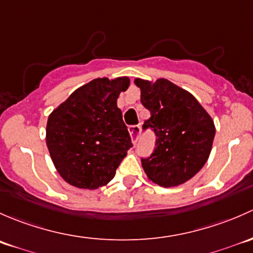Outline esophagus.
I'll return each mask as SVG.
<instances>
[{
    "label": "esophagus",
    "mask_w": 253,
    "mask_h": 253,
    "mask_svg": "<svg viewBox=\"0 0 253 253\" xmlns=\"http://www.w3.org/2000/svg\"><path fill=\"white\" fill-rule=\"evenodd\" d=\"M127 130H129V134L131 136L132 141L136 142L137 137H139L140 132H141V126H127Z\"/></svg>",
    "instance_id": "obj_1"
}]
</instances>
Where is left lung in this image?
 Returning a JSON list of instances; mask_svg holds the SVG:
<instances>
[{
  "instance_id": "1",
  "label": "left lung",
  "mask_w": 253,
  "mask_h": 253,
  "mask_svg": "<svg viewBox=\"0 0 253 253\" xmlns=\"http://www.w3.org/2000/svg\"><path fill=\"white\" fill-rule=\"evenodd\" d=\"M141 103L150 111L142 129L156 135L155 151L141 158L146 175L163 187L178 186L196 175L210 157L215 127L196 98L167 79H135Z\"/></svg>"
}]
</instances>
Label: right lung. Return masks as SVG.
Returning <instances> with one entry per match:
<instances>
[{
    "mask_svg": "<svg viewBox=\"0 0 253 253\" xmlns=\"http://www.w3.org/2000/svg\"><path fill=\"white\" fill-rule=\"evenodd\" d=\"M129 78H97L77 88L48 117L46 144L57 171L79 189L108 184L132 147L117 98Z\"/></svg>",
    "mask_w": 253,
    "mask_h": 253,
    "instance_id": "1",
    "label": "right lung"
}]
</instances>
